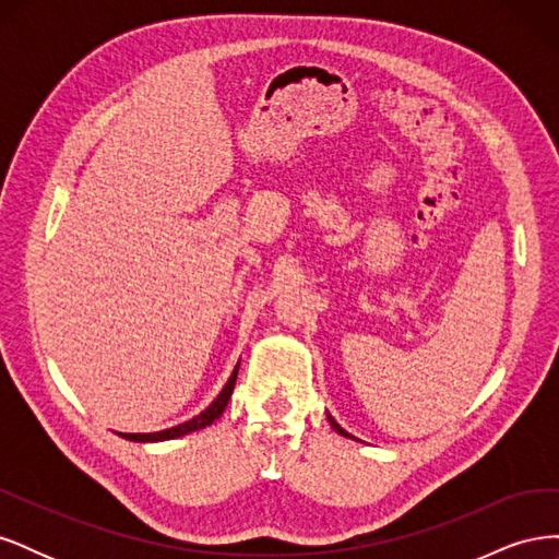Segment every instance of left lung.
Segmentation results:
<instances>
[{"label": "left lung", "instance_id": "obj_1", "mask_svg": "<svg viewBox=\"0 0 559 559\" xmlns=\"http://www.w3.org/2000/svg\"><path fill=\"white\" fill-rule=\"evenodd\" d=\"M329 421H331V427H333V429H335V431H337V433H341V436H347V438H354V436H349V433H347V431H345V429H343V427H341V425H337V421H335V419H333V417H331V415H329Z\"/></svg>", "mask_w": 559, "mask_h": 559}]
</instances>
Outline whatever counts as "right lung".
Listing matches in <instances>:
<instances>
[{"instance_id": "add662e5", "label": "right lung", "mask_w": 559, "mask_h": 559, "mask_svg": "<svg viewBox=\"0 0 559 559\" xmlns=\"http://www.w3.org/2000/svg\"><path fill=\"white\" fill-rule=\"evenodd\" d=\"M238 368H240V364L235 366L233 376L228 378L226 386L222 389V394H218L207 405V408L202 411L200 415H195L193 419L183 421V425H177L173 429H163V431H154V433H118V436H123L126 441H134V443H158V441H173V438H179V436H186V433H191V431H200V429L210 427L212 421L222 417L224 411H226V405H228L230 394H233V389H235V378H238Z\"/></svg>"}]
</instances>
